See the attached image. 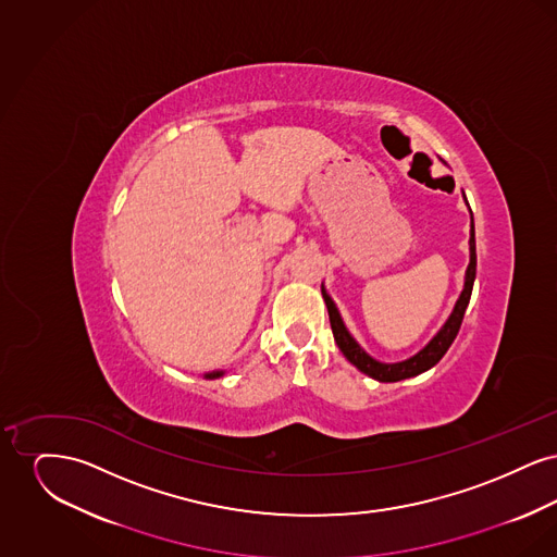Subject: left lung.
<instances>
[{"label": "left lung", "instance_id": "left-lung-1", "mask_svg": "<svg viewBox=\"0 0 557 557\" xmlns=\"http://www.w3.org/2000/svg\"><path fill=\"white\" fill-rule=\"evenodd\" d=\"M463 200H466V194H463ZM466 205H468V200H466ZM468 209H470V205H468ZM474 280H476V236H474V214L470 209V263H468L466 277H463V290L459 294L449 318L443 323V327L432 336V341L422 350L411 355L409 359L397 361V363L377 361V359L371 357L370 352H366L363 346L359 345L352 338V334L346 330L345 321L341 318V311H338L336 302L332 300V296L327 294L323 284H321V294H323V300L327 305L334 341H336L338 348L343 350L346 359L357 370L363 371L366 375H370L377 382H398V380L416 377V375L424 373L430 368H434L443 359V355L449 350V346L453 345V341H455V336L461 327L463 315H466V309H468V302H470V296H472V288H474Z\"/></svg>", "mask_w": 557, "mask_h": 557}]
</instances>
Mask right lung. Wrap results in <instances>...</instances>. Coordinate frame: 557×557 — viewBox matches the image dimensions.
I'll return each mask as SVG.
<instances>
[{
  "label": "right lung",
  "instance_id": "obj_1",
  "mask_svg": "<svg viewBox=\"0 0 557 557\" xmlns=\"http://www.w3.org/2000/svg\"><path fill=\"white\" fill-rule=\"evenodd\" d=\"M223 373H225L223 370L209 371V373H205V377H207V380H214V377H221Z\"/></svg>",
  "mask_w": 557,
  "mask_h": 557
}]
</instances>
